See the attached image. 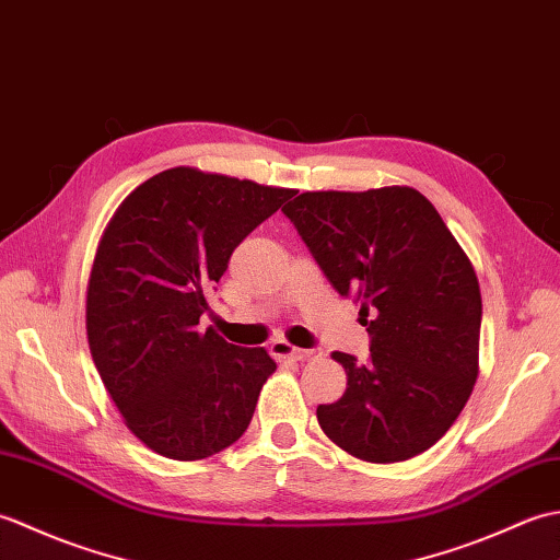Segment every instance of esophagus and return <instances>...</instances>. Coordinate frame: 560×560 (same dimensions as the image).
I'll use <instances>...</instances> for the list:
<instances>
[{
    "label": "esophagus",
    "mask_w": 560,
    "mask_h": 560,
    "mask_svg": "<svg viewBox=\"0 0 560 560\" xmlns=\"http://www.w3.org/2000/svg\"><path fill=\"white\" fill-rule=\"evenodd\" d=\"M271 353L277 355V359H293V361H305L311 359V355H317V349H299V347H291L287 339H277L271 341Z\"/></svg>",
    "instance_id": "1"
}]
</instances>
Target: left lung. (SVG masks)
Returning <instances> with one entry per match:
<instances>
[{
	"label": "left lung",
	"instance_id": "left-lung-1",
	"mask_svg": "<svg viewBox=\"0 0 560 560\" xmlns=\"http://www.w3.org/2000/svg\"><path fill=\"white\" fill-rule=\"evenodd\" d=\"M341 295L361 303L371 355L331 359L347 392L317 421L349 455L404 462L455 423L479 375L481 291L469 257L413 187L303 192L281 209Z\"/></svg>",
	"mask_w": 560,
	"mask_h": 560
}]
</instances>
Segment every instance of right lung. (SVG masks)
I'll return each mask as SVG.
<instances>
[{
  "mask_svg": "<svg viewBox=\"0 0 560 560\" xmlns=\"http://www.w3.org/2000/svg\"><path fill=\"white\" fill-rule=\"evenodd\" d=\"M293 189L171 168L141 183L105 229L86 293L89 349L129 431L168 459L241 438L277 363L201 329L207 289Z\"/></svg>",
  "mask_w": 560,
  "mask_h": 560,
  "instance_id": "right-lung-1",
  "label": "right lung"
}]
</instances>
